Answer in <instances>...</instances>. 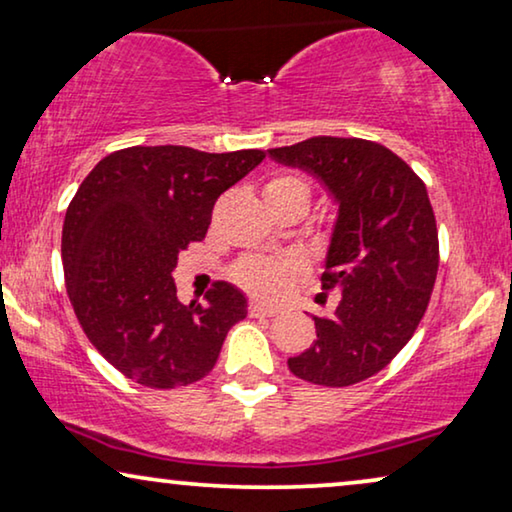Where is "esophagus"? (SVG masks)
<instances>
[{
  "instance_id": "1",
  "label": "esophagus",
  "mask_w": 512,
  "mask_h": 512,
  "mask_svg": "<svg viewBox=\"0 0 512 512\" xmlns=\"http://www.w3.org/2000/svg\"><path fill=\"white\" fill-rule=\"evenodd\" d=\"M279 310L272 305H265V303H251L249 305V314L251 317H275Z\"/></svg>"
}]
</instances>
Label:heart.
Returning a JSON list of instances; mask_svg holds the SVG:
<instances>
[{"instance_id":"heart-1","label":"heart","mask_w":512,"mask_h":512,"mask_svg":"<svg viewBox=\"0 0 512 512\" xmlns=\"http://www.w3.org/2000/svg\"><path fill=\"white\" fill-rule=\"evenodd\" d=\"M265 202H282V200H296L300 205L310 202V184L298 174H277L268 184L263 186ZM298 265L293 261H270V258H242L235 265L233 277L235 282L244 286V289L256 293L263 298H277L289 286L291 277L296 275Z\"/></svg>"}]
</instances>
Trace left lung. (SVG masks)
<instances>
[{
  "label": "left lung",
  "mask_w": 512,
  "mask_h": 512,
  "mask_svg": "<svg viewBox=\"0 0 512 512\" xmlns=\"http://www.w3.org/2000/svg\"><path fill=\"white\" fill-rule=\"evenodd\" d=\"M277 163L319 179L338 205L324 289L331 317H312L317 340L289 370L321 387L368 380L408 345L438 275V230L424 181L387 146L356 137H312L268 149Z\"/></svg>",
  "instance_id": "obj_1"
}]
</instances>
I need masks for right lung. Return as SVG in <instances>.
Wrapping results in <instances>:
<instances>
[{
	"instance_id": "obj_1",
	"label": "right lung",
	"mask_w": 512,
	"mask_h": 512,
	"mask_svg": "<svg viewBox=\"0 0 512 512\" xmlns=\"http://www.w3.org/2000/svg\"><path fill=\"white\" fill-rule=\"evenodd\" d=\"M263 158L258 149L130 146L83 179L62 226L67 296L93 347L125 377L151 389L198 382L247 317V298L228 282L205 305L179 303L172 270L207 235L216 198Z\"/></svg>"
}]
</instances>
